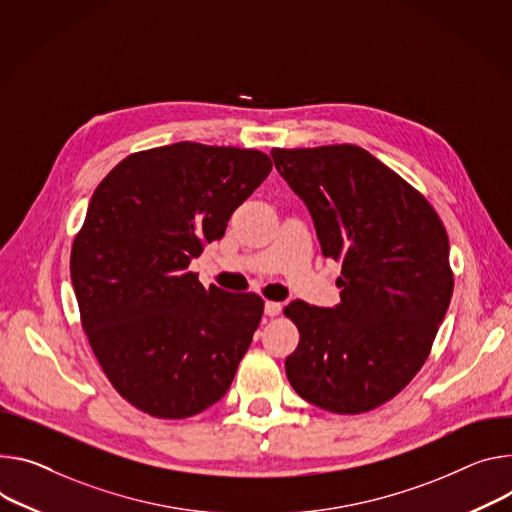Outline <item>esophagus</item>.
Masks as SVG:
<instances>
[{
    "label": "esophagus",
    "instance_id": "34e87169",
    "mask_svg": "<svg viewBox=\"0 0 512 512\" xmlns=\"http://www.w3.org/2000/svg\"><path fill=\"white\" fill-rule=\"evenodd\" d=\"M280 312H282V304L280 302H271V300L265 302V314L267 316H277Z\"/></svg>",
    "mask_w": 512,
    "mask_h": 512
}]
</instances>
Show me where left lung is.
<instances>
[{
	"instance_id": "1",
	"label": "left lung",
	"mask_w": 512,
	"mask_h": 512,
	"mask_svg": "<svg viewBox=\"0 0 512 512\" xmlns=\"http://www.w3.org/2000/svg\"><path fill=\"white\" fill-rule=\"evenodd\" d=\"M271 157L308 206L322 255L341 263V304L284 308L300 333L286 376L318 408L374 410L431 353L453 294L447 230L421 192L361 147L271 149Z\"/></svg>"
}]
</instances>
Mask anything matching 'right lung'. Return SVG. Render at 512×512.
<instances>
[{
	"label": "right lung",
	"mask_w": 512,
	"mask_h": 512,
	"mask_svg": "<svg viewBox=\"0 0 512 512\" xmlns=\"http://www.w3.org/2000/svg\"><path fill=\"white\" fill-rule=\"evenodd\" d=\"M271 167L255 149L185 141L128 155L91 196L71 282L91 351L134 408L188 418L230 388L263 298L204 288L188 265Z\"/></svg>",
	"instance_id": "right-lung-1"
}]
</instances>
